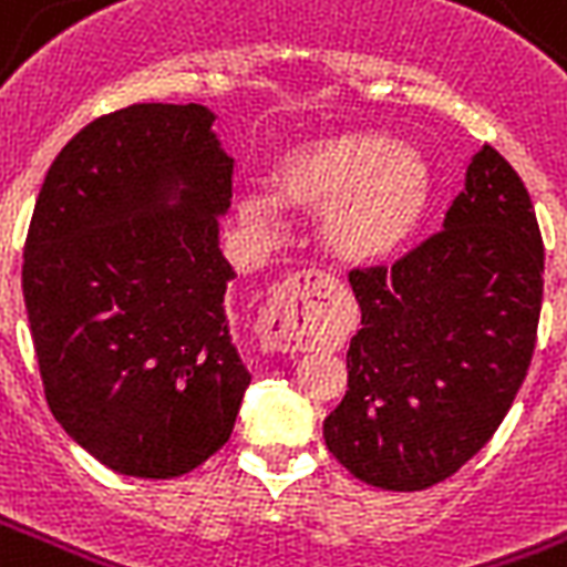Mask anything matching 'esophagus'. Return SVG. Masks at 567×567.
<instances>
[{"label":"esophagus","instance_id":"34e87169","mask_svg":"<svg viewBox=\"0 0 567 567\" xmlns=\"http://www.w3.org/2000/svg\"><path fill=\"white\" fill-rule=\"evenodd\" d=\"M332 279L321 270H300L276 285L270 293L261 321H258V339L267 351L293 353L306 351L312 341V306L315 293H321Z\"/></svg>","mask_w":567,"mask_h":567}]
</instances>
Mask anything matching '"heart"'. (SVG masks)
Returning <instances> with one entry per match:
<instances>
[{"label": "heart", "mask_w": 567, "mask_h": 567, "mask_svg": "<svg viewBox=\"0 0 567 567\" xmlns=\"http://www.w3.org/2000/svg\"><path fill=\"white\" fill-rule=\"evenodd\" d=\"M279 198L323 210V240L348 261H374L408 240L427 205L431 172L416 151L378 133H341L306 142L274 168ZM240 216L270 226L279 216L274 196H246Z\"/></svg>", "instance_id": "obj_1"}]
</instances>
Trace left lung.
Listing matches in <instances>:
<instances>
[{"label":"left lung","instance_id":"1","mask_svg":"<svg viewBox=\"0 0 567 567\" xmlns=\"http://www.w3.org/2000/svg\"><path fill=\"white\" fill-rule=\"evenodd\" d=\"M351 288L362 327L327 449L365 485H440L494 437L533 362L544 244L520 175L482 145L443 228L351 270Z\"/></svg>","mask_w":567,"mask_h":567}]
</instances>
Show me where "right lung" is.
<instances>
[{"instance_id": "right-lung-1", "label": "right lung", "mask_w": 567, "mask_h": 567, "mask_svg": "<svg viewBox=\"0 0 567 567\" xmlns=\"http://www.w3.org/2000/svg\"><path fill=\"white\" fill-rule=\"evenodd\" d=\"M187 103H130L73 136L41 184L23 300L47 404L101 464L178 478L226 446L249 386L228 336L216 214L235 159ZM181 177V206L162 181Z\"/></svg>"}]
</instances>
